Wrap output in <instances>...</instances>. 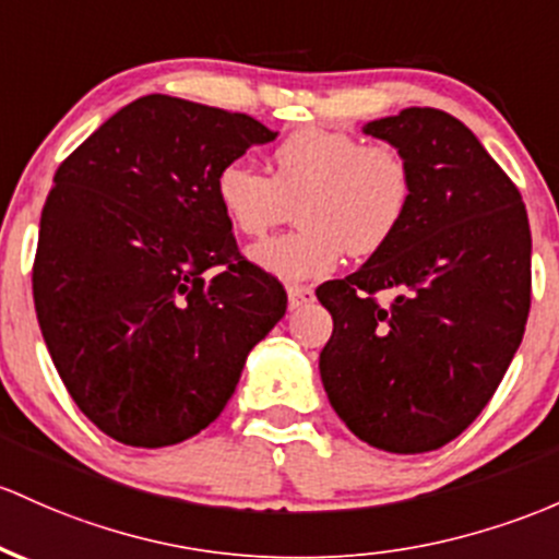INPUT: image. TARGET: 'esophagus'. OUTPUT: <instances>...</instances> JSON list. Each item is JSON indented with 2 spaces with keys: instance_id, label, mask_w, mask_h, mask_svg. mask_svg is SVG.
Listing matches in <instances>:
<instances>
[{
  "instance_id": "34e87169",
  "label": "esophagus",
  "mask_w": 559,
  "mask_h": 559,
  "mask_svg": "<svg viewBox=\"0 0 559 559\" xmlns=\"http://www.w3.org/2000/svg\"><path fill=\"white\" fill-rule=\"evenodd\" d=\"M286 294H289V308L292 310L305 308V305H310L312 299H316V292H312L310 286H289Z\"/></svg>"
}]
</instances>
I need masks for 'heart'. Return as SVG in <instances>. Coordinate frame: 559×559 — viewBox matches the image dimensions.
<instances>
[{
    "mask_svg": "<svg viewBox=\"0 0 559 559\" xmlns=\"http://www.w3.org/2000/svg\"><path fill=\"white\" fill-rule=\"evenodd\" d=\"M267 175L249 158H230L214 177V195L228 223L251 238L292 217L294 233L249 249L257 267L284 281L321 278L342 254L371 257L401 230L414 175L392 145H364L355 134L308 127L289 134L273 153Z\"/></svg>",
    "mask_w": 559,
    "mask_h": 559,
    "instance_id": "obj_1",
    "label": "heart"
}]
</instances>
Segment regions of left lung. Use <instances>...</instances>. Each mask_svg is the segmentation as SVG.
Instances as JSON below:
<instances>
[{
  "label": "left lung",
  "mask_w": 559,
  "mask_h": 559,
  "mask_svg": "<svg viewBox=\"0 0 559 559\" xmlns=\"http://www.w3.org/2000/svg\"><path fill=\"white\" fill-rule=\"evenodd\" d=\"M406 156L401 230L347 278L318 286L334 318L321 353L331 408L364 443L425 453L477 419L531 310V228L520 190L472 130L438 108L369 121ZM396 294L382 306L373 293Z\"/></svg>",
  "instance_id": "8db88e82"
}]
</instances>
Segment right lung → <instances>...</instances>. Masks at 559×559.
Wrapping results in <instances>:
<instances>
[{"mask_svg": "<svg viewBox=\"0 0 559 559\" xmlns=\"http://www.w3.org/2000/svg\"><path fill=\"white\" fill-rule=\"evenodd\" d=\"M275 138L247 114L145 95L55 171L36 318L73 403L108 438L164 449L199 435L284 318V286L238 254L214 195L225 162Z\"/></svg>", "mask_w": 559, "mask_h": 559, "instance_id": "right-lung-1", "label": "right lung"}]
</instances>
